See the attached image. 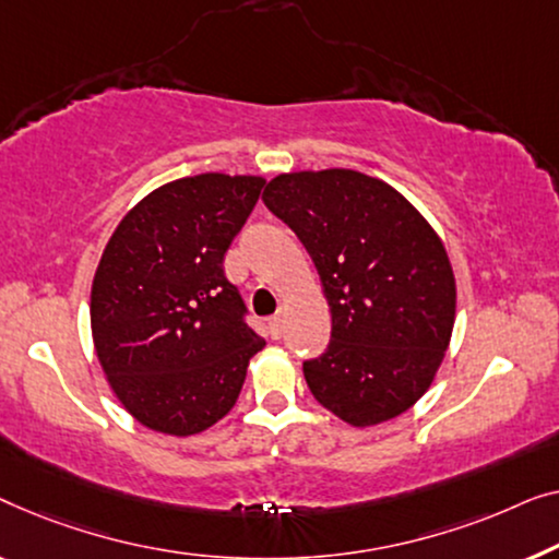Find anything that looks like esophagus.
Here are the masks:
<instances>
[{"label":"esophagus","mask_w":559,"mask_h":559,"mask_svg":"<svg viewBox=\"0 0 559 559\" xmlns=\"http://www.w3.org/2000/svg\"><path fill=\"white\" fill-rule=\"evenodd\" d=\"M269 329H271V334L276 336V340L283 334V309H278V311L273 313V317L269 319Z\"/></svg>","instance_id":"34e87169"}]
</instances>
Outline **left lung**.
I'll return each instance as SVG.
<instances>
[{"instance_id": "8db88e82", "label": "left lung", "mask_w": 559, "mask_h": 559, "mask_svg": "<svg viewBox=\"0 0 559 559\" xmlns=\"http://www.w3.org/2000/svg\"><path fill=\"white\" fill-rule=\"evenodd\" d=\"M263 202L298 235L332 311V342L304 361L311 395L355 428L426 395L455 321L443 240L382 179L355 169L273 177Z\"/></svg>"}]
</instances>
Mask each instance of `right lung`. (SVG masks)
Listing matches in <instances>:
<instances>
[{
    "instance_id": "1",
    "label": "right lung",
    "mask_w": 559,
    "mask_h": 559,
    "mask_svg": "<svg viewBox=\"0 0 559 559\" xmlns=\"http://www.w3.org/2000/svg\"><path fill=\"white\" fill-rule=\"evenodd\" d=\"M263 177L207 171L126 212L93 276L91 332L114 395L141 426L194 436L233 411L265 342L225 278Z\"/></svg>"
}]
</instances>
